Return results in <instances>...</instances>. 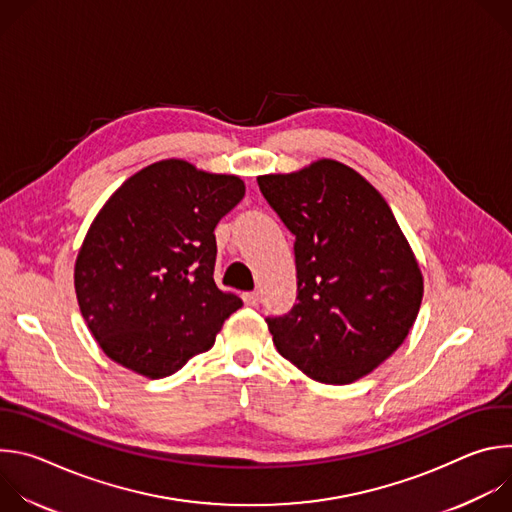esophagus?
<instances>
[{"label":"esophagus","instance_id":"34e87169","mask_svg":"<svg viewBox=\"0 0 512 512\" xmlns=\"http://www.w3.org/2000/svg\"><path fill=\"white\" fill-rule=\"evenodd\" d=\"M243 300H245L247 306L255 308V306H259V302H261V294H259V291H247V294L243 296Z\"/></svg>","mask_w":512,"mask_h":512}]
</instances>
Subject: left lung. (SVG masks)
Instances as JSON below:
<instances>
[{"label": "left lung", "mask_w": 512, "mask_h": 512, "mask_svg": "<svg viewBox=\"0 0 512 512\" xmlns=\"http://www.w3.org/2000/svg\"><path fill=\"white\" fill-rule=\"evenodd\" d=\"M257 184L296 235L298 304L267 318L279 354L328 385L369 375L403 344L423 298L421 269L387 200L336 160Z\"/></svg>", "instance_id": "obj_1"}]
</instances>
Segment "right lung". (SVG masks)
Wrapping results in <instances>:
<instances>
[{
	"label": "right lung",
	"mask_w": 512,
	"mask_h": 512,
	"mask_svg": "<svg viewBox=\"0 0 512 512\" xmlns=\"http://www.w3.org/2000/svg\"><path fill=\"white\" fill-rule=\"evenodd\" d=\"M245 196L239 176L162 160L125 180L75 263L81 314L121 367L162 379L206 352L243 302L214 283V229Z\"/></svg>",
	"instance_id": "right-lung-1"
}]
</instances>
